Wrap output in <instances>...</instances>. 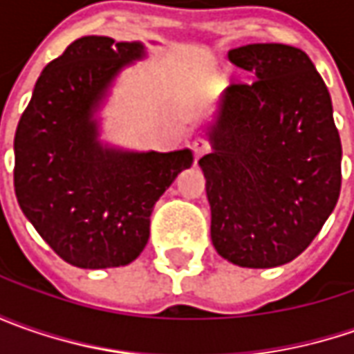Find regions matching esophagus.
Listing matches in <instances>:
<instances>
[{
    "instance_id": "esophagus-1",
    "label": "esophagus",
    "mask_w": 354,
    "mask_h": 354,
    "mask_svg": "<svg viewBox=\"0 0 354 354\" xmlns=\"http://www.w3.org/2000/svg\"><path fill=\"white\" fill-rule=\"evenodd\" d=\"M209 149H211V145L207 140H203V138H195L193 140V151H195V157H203L205 153H209Z\"/></svg>"
}]
</instances>
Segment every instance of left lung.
Segmentation results:
<instances>
[{
  "instance_id": "obj_1",
  "label": "left lung",
  "mask_w": 354,
  "mask_h": 354,
  "mask_svg": "<svg viewBox=\"0 0 354 354\" xmlns=\"http://www.w3.org/2000/svg\"><path fill=\"white\" fill-rule=\"evenodd\" d=\"M228 61L256 76L223 92L207 128L214 250L242 268H276L319 234L341 193V138L329 90L301 48L254 43Z\"/></svg>"
}]
</instances>
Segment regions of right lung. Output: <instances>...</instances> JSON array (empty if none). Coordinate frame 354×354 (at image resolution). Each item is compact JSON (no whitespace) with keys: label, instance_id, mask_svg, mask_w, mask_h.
I'll return each mask as SVG.
<instances>
[{"label":"right lung","instance_id":"right-lung-1","mask_svg":"<svg viewBox=\"0 0 354 354\" xmlns=\"http://www.w3.org/2000/svg\"><path fill=\"white\" fill-rule=\"evenodd\" d=\"M145 59L140 41L90 35L43 68L15 131L13 183L23 214L64 262L102 270L133 262L149 216L191 149L129 151L100 142L98 112L118 75Z\"/></svg>","mask_w":354,"mask_h":354}]
</instances>
